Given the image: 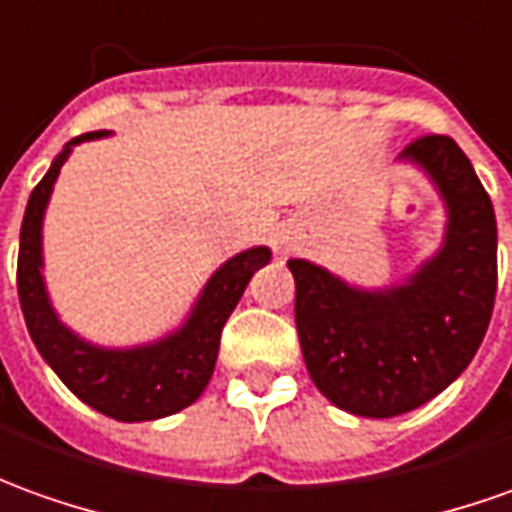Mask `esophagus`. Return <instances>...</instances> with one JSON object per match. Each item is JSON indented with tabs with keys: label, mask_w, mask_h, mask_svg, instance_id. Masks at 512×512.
<instances>
[{
	"label": "esophagus",
	"mask_w": 512,
	"mask_h": 512,
	"mask_svg": "<svg viewBox=\"0 0 512 512\" xmlns=\"http://www.w3.org/2000/svg\"><path fill=\"white\" fill-rule=\"evenodd\" d=\"M292 242H295V239L290 236V231H281V234H276V239H273V248H276L278 256H284V253H290L292 250Z\"/></svg>",
	"instance_id": "esophagus-1"
}]
</instances>
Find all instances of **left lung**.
Returning a JSON list of instances; mask_svg holds the SVG:
<instances>
[{"label":"left lung","mask_w":512,"mask_h":512,"mask_svg":"<svg viewBox=\"0 0 512 512\" xmlns=\"http://www.w3.org/2000/svg\"><path fill=\"white\" fill-rule=\"evenodd\" d=\"M449 209L443 248L398 287L357 290L290 259L295 326L306 370L334 407L393 418L446 390L477 354L496 301V217L454 139L429 133L404 147Z\"/></svg>","instance_id":"1"}]
</instances>
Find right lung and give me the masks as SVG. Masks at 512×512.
Masks as SVG:
<instances>
[{
	"instance_id": "obj_1",
	"label": "right lung",
	"mask_w": 512,
	"mask_h": 512,
	"mask_svg": "<svg viewBox=\"0 0 512 512\" xmlns=\"http://www.w3.org/2000/svg\"><path fill=\"white\" fill-rule=\"evenodd\" d=\"M100 136H105V130L83 133L66 144V150L52 161L49 172L30 195L21 222L16 267L19 303L38 354L47 359L49 368L61 376V382L74 396L116 421H155L195 404L206 390L220 351L222 326L234 312L253 273L270 262L273 253L270 248H250L228 259L209 278L181 329L158 343L111 351L80 340L58 320L47 298L41 276V222L52 195V183L74 144Z\"/></svg>"
}]
</instances>
